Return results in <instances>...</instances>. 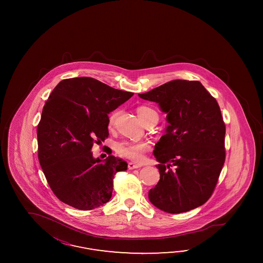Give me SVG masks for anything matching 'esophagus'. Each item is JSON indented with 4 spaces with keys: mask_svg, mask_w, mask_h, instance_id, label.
<instances>
[{
    "mask_svg": "<svg viewBox=\"0 0 263 263\" xmlns=\"http://www.w3.org/2000/svg\"><path fill=\"white\" fill-rule=\"evenodd\" d=\"M142 167L141 164H137V163H134V162H129L128 163V168L129 170H134V168H138V167Z\"/></svg>",
    "mask_w": 263,
    "mask_h": 263,
    "instance_id": "esophagus-1",
    "label": "esophagus"
}]
</instances>
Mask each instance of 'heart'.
Wrapping results in <instances>:
<instances>
[{
    "label": "heart",
    "mask_w": 263,
    "mask_h": 263,
    "mask_svg": "<svg viewBox=\"0 0 263 263\" xmlns=\"http://www.w3.org/2000/svg\"><path fill=\"white\" fill-rule=\"evenodd\" d=\"M137 114L140 120L144 122L145 120L151 119L153 116H157V112L147 106H141L137 109ZM118 116V112L111 114L110 117V124H112ZM117 152L121 156L126 157L129 159L139 160L143 158V153L148 149V144L144 142H134V141H123L117 143L116 145Z\"/></svg>",
    "instance_id": "b5f03b06"
}]
</instances>
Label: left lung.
I'll use <instances>...</instances> for the list:
<instances>
[{
  "mask_svg": "<svg viewBox=\"0 0 263 263\" xmlns=\"http://www.w3.org/2000/svg\"><path fill=\"white\" fill-rule=\"evenodd\" d=\"M167 114L153 154L160 180L148 192L154 206L176 214L205 203L224 163L226 125L220 107L199 81L173 80L139 95Z\"/></svg>",
  "mask_w": 263,
  "mask_h": 263,
  "instance_id": "obj_1",
  "label": "left lung"
}]
</instances>
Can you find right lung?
I'll list each match as a JSON object with an SVG mask.
<instances>
[{"mask_svg":"<svg viewBox=\"0 0 263 263\" xmlns=\"http://www.w3.org/2000/svg\"><path fill=\"white\" fill-rule=\"evenodd\" d=\"M98 80L61 81L44 105L37 126L39 160L57 198L80 210L108 202L114 176L127 170L125 161L92 156L93 143L109 136L108 114L133 96Z\"/></svg>","mask_w":263,"mask_h":263,"instance_id":"1","label":"right lung"}]
</instances>
